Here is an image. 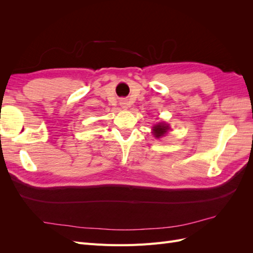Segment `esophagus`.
Returning a JSON list of instances; mask_svg holds the SVG:
<instances>
[{
    "mask_svg": "<svg viewBox=\"0 0 253 253\" xmlns=\"http://www.w3.org/2000/svg\"><path fill=\"white\" fill-rule=\"evenodd\" d=\"M122 104H126V103H125V102H124V103H122ZM124 106H125V105H124Z\"/></svg>",
    "mask_w": 253,
    "mask_h": 253,
    "instance_id": "34e87169",
    "label": "esophagus"
}]
</instances>
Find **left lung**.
<instances>
[{
    "instance_id": "1",
    "label": "left lung",
    "mask_w": 253,
    "mask_h": 253,
    "mask_svg": "<svg viewBox=\"0 0 253 253\" xmlns=\"http://www.w3.org/2000/svg\"><path fill=\"white\" fill-rule=\"evenodd\" d=\"M170 129V126L169 125H167L166 122H159V124L155 125L154 126H153V135H154L156 138H160V137L165 136L168 131Z\"/></svg>"
}]
</instances>
